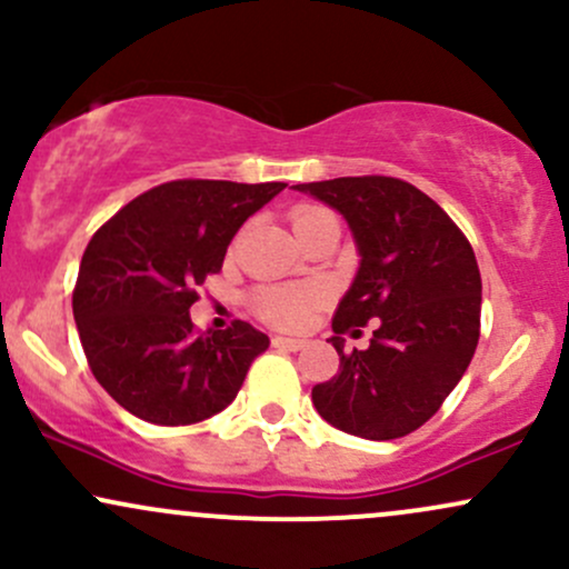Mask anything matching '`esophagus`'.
<instances>
[{
	"instance_id": "obj_1",
	"label": "esophagus",
	"mask_w": 569,
	"mask_h": 569,
	"mask_svg": "<svg viewBox=\"0 0 569 569\" xmlns=\"http://www.w3.org/2000/svg\"><path fill=\"white\" fill-rule=\"evenodd\" d=\"M272 345L283 350H302L307 348V339H297V337H272Z\"/></svg>"
}]
</instances>
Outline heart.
<instances>
[{
    "label": "heart",
    "instance_id": "b5f03b06",
    "mask_svg": "<svg viewBox=\"0 0 569 569\" xmlns=\"http://www.w3.org/2000/svg\"><path fill=\"white\" fill-rule=\"evenodd\" d=\"M323 213H329L326 208H318V206H305L299 208V211H293V230L297 227L307 224V221L323 217ZM310 291L305 289H270L262 293V302H259V310H262L264 318H270L272 323L278 326H302L307 321V316H310Z\"/></svg>",
    "mask_w": 569,
    "mask_h": 569
}]
</instances>
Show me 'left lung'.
I'll return each instance as SVG.
<instances>
[{"label":"left lung","instance_id":"left-lung-1","mask_svg":"<svg viewBox=\"0 0 569 569\" xmlns=\"http://www.w3.org/2000/svg\"><path fill=\"white\" fill-rule=\"evenodd\" d=\"M291 189L335 208L358 251L331 321L339 371L312 388V403L345 433L401 439L439 411L479 345L473 248L441 206L401 179L345 176ZM375 317L370 348L345 353L341 335L360 336Z\"/></svg>","mask_w":569,"mask_h":569}]
</instances>
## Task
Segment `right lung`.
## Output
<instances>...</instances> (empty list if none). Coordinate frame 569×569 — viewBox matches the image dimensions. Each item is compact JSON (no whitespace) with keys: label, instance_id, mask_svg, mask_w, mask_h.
<instances>
[{"label":"right lung","instance_id":"obj_1","mask_svg":"<svg viewBox=\"0 0 569 569\" xmlns=\"http://www.w3.org/2000/svg\"><path fill=\"white\" fill-rule=\"evenodd\" d=\"M283 189L280 181H168L93 234L71 307L90 371L130 415L192 426L234 401L270 337L246 321L198 337L189 307L243 221Z\"/></svg>","mask_w":569,"mask_h":569}]
</instances>
